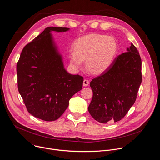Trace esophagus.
<instances>
[{
  "instance_id": "esophagus-1",
  "label": "esophagus",
  "mask_w": 160,
  "mask_h": 160,
  "mask_svg": "<svg viewBox=\"0 0 160 160\" xmlns=\"http://www.w3.org/2000/svg\"><path fill=\"white\" fill-rule=\"evenodd\" d=\"M88 84H89V81H88V80H86V79L83 80V87H87V86L88 85Z\"/></svg>"
}]
</instances>
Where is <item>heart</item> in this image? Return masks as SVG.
I'll use <instances>...</instances> for the list:
<instances>
[{"label":"heart","mask_w":160,"mask_h":160,"mask_svg":"<svg viewBox=\"0 0 160 160\" xmlns=\"http://www.w3.org/2000/svg\"><path fill=\"white\" fill-rule=\"evenodd\" d=\"M118 51L117 40L102 34H89L78 38L73 43V50L68 52L70 64L75 71L85 65L94 75L101 74L112 64Z\"/></svg>","instance_id":"b5f03b06"}]
</instances>
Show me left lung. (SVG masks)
<instances>
[{"label": "left lung", "instance_id": "obj_1", "mask_svg": "<svg viewBox=\"0 0 160 160\" xmlns=\"http://www.w3.org/2000/svg\"><path fill=\"white\" fill-rule=\"evenodd\" d=\"M141 58L131 43L111 66L90 83L93 97L88 110L101 123L122 120L134 104L142 82Z\"/></svg>", "mask_w": 160, "mask_h": 160}]
</instances>
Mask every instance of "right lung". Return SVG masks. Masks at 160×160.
<instances>
[{"mask_svg":"<svg viewBox=\"0 0 160 160\" xmlns=\"http://www.w3.org/2000/svg\"><path fill=\"white\" fill-rule=\"evenodd\" d=\"M68 30L46 28L23 48L17 63L19 92L28 111L44 121L58 119L72 97L82 88L83 78L65 70L51 33Z\"/></svg>","mask_w":160,"mask_h":160,"instance_id":"add662e5","label":"right lung"}]
</instances>
